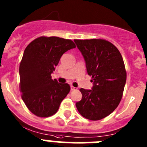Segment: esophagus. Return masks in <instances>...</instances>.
<instances>
[{
    "label": "esophagus",
    "instance_id": "obj_1",
    "mask_svg": "<svg viewBox=\"0 0 147 147\" xmlns=\"http://www.w3.org/2000/svg\"><path fill=\"white\" fill-rule=\"evenodd\" d=\"M70 90H72V91H73V90H76L77 88H76V87H73V86L71 85L70 86Z\"/></svg>",
    "mask_w": 147,
    "mask_h": 147
}]
</instances>
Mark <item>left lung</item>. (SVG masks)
<instances>
[{"label": "left lung", "instance_id": "obj_1", "mask_svg": "<svg viewBox=\"0 0 147 147\" xmlns=\"http://www.w3.org/2000/svg\"><path fill=\"white\" fill-rule=\"evenodd\" d=\"M92 76V90L81 88L82 100L76 102L78 112L86 119L100 120L119 105L127 80L121 53L105 40H74Z\"/></svg>", "mask_w": 147, "mask_h": 147}]
</instances>
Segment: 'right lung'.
Masks as SVG:
<instances>
[{
    "mask_svg": "<svg viewBox=\"0 0 147 147\" xmlns=\"http://www.w3.org/2000/svg\"><path fill=\"white\" fill-rule=\"evenodd\" d=\"M76 47L70 40L40 37L26 47L19 67L22 99L32 113L47 117L58 110L70 90L68 84L52 80L65 52Z\"/></svg>",
    "mask_w": 147,
    "mask_h": 147,
    "instance_id": "obj_1",
    "label": "right lung"
}]
</instances>
